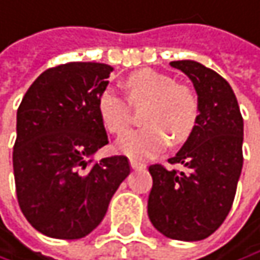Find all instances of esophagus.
Returning a JSON list of instances; mask_svg holds the SVG:
<instances>
[{
	"mask_svg": "<svg viewBox=\"0 0 260 260\" xmlns=\"http://www.w3.org/2000/svg\"><path fill=\"white\" fill-rule=\"evenodd\" d=\"M131 167H132V170H140V168H146V164H141V162H138V160H135V159H131Z\"/></svg>",
	"mask_w": 260,
	"mask_h": 260,
	"instance_id": "1",
	"label": "esophagus"
}]
</instances>
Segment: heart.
Returning <instances> with one entry per match:
<instances>
[{
	"label": "heart",
	"mask_w": 260,
	"mask_h": 260,
	"mask_svg": "<svg viewBox=\"0 0 260 260\" xmlns=\"http://www.w3.org/2000/svg\"><path fill=\"white\" fill-rule=\"evenodd\" d=\"M132 106H146L141 122L144 128L128 132L117 141V150L135 159L160 152L165 144L184 143L197 128L200 104L195 92L168 74L150 68L138 70L125 80ZM103 125L111 134L120 135L131 123L129 104L113 89H106L98 100Z\"/></svg>",
	"instance_id": "1"
}]
</instances>
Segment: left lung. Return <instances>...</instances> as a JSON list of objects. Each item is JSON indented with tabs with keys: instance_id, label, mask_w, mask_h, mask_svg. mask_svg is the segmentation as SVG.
<instances>
[{
	"instance_id": "obj_1",
	"label": "left lung",
	"mask_w": 260,
	"mask_h": 260,
	"mask_svg": "<svg viewBox=\"0 0 260 260\" xmlns=\"http://www.w3.org/2000/svg\"><path fill=\"white\" fill-rule=\"evenodd\" d=\"M198 95L197 128L170 164L149 168L153 186L147 214L167 238L200 241L210 237L226 219L243 170L244 123L231 84L197 60H173Z\"/></svg>"
}]
</instances>
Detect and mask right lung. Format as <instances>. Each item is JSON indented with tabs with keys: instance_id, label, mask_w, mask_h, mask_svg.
Segmentation results:
<instances>
[{
	"instance_id": "1",
	"label": "right lung",
	"mask_w": 260,
	"mask_h": 260,
	"mask_svg": "<svg viewBox=\"0 0 260 260\" xmlns=\"http://www.w3.org/2000/svg\"><path fill=\"white\" fill-rule=\"evenodd\" d=\"M113 67L68 62L46 70L26 90L16 123L13 171L19 207L46 237L79 240L103 222L129 176L125 156L92 164L108 143L98 100Z\"/></svg>"
}]
</instances>
